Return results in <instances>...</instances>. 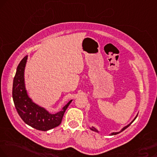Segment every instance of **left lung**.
Wrapping results in <instances>:
<instances>
[{"mask_svg":"<svg viewBox=\"0 0 157 157\" xmlns=\"http://www.w3.org/2000/svg\"><path fill=\"white\" fill-rule=\"evenodd\" d=\"M138 117V115H137V116H136V117H135V119H133V120H132V121H131V122H130V123H129L128 125H127V126H125V127H123V128L121 129V131H119V132H112V133H111V135H117V134H119V132H122V131H123V130H124V129H127V127H129V125H130V124H132V123L133 122V121H135V119H136V117ZM90 129H91V130H92V131H94V132H99V131H98V129H97L96 128H94V127H91V128H90Z\"/></svg>","mask_w":157,"mask_h":157,"instance_id":"8db88e82","label":"left lung"}]
</instances>
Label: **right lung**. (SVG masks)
I'll use <instances>...</instances> for the list:
<instances>
[{
	"mask_svg": "<svg viewBox=\"0 0 157 157\" xmlns=\"http://www.w3.org/2000/svg\"><path fill=\"white\" fill-rule=\"evenodd\" d=\"M28 56L21 60L17 68L13 81L12 97L15 108L25 123L38 130L47 131L60 124L63 115L72 100L60 111L49 113L46 108L35 103L28 96L25 84V68Z\"/></svg>",
	"mask_w": 157,
	"mask_h": 157,
	"instance_id": "obj_1",
	"label": "right lung"
}]
</instances>
